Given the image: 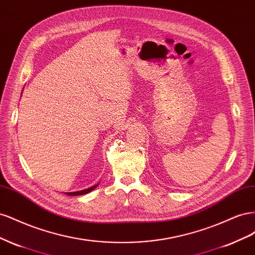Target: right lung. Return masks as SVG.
Returning a JSON list of instances; mask_svg holds the SVG:
<instances>
[{
	"label": "right lung",
	"mask_w": 255,
	"mask_h": 255,
	"mask_svg": "<svg viewBox=\"0 0 255 255\" xmlns=\"http://www.w3.org/2000/svg\"><path fill=\"white\" fill-rule=\"evenodd\" d=\"M96 187H97V185H96V186H94V187H90V188H88V189H85V190L75 191V192H68L67 195H69V196H80V195H85V194H88V192H90L92 189L96 188Z\"/></svg>",
	"instance_id": "obj_1"
}]
</instances>
